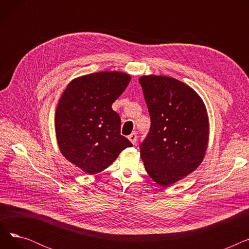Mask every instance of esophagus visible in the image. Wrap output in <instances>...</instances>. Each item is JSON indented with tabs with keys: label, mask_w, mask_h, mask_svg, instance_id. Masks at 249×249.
I'll list each match as a JSON object with an SVG mask.
<instances>
[{
	"label": "esophagus",
	"mask_w": 249,
	"mask_h": 249,
	"mask_svg": "<svg viewBox=\"0 0 249 249\" xmlns=\"http://www.w3.org/2000/svg\"><path fill=\"white\" fill-rule=\"evenodd\" d=\"M128 139H129L130 141H131L132 144H135L136 141H137V135H136V133L133 132V133L130 134V135L128 136Z\"/></svg>",
	"instance_id": "34e87169"
}]
</instances>
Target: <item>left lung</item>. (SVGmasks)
<instances>
[{"label": "left lung", "instance_id": "1", "mask_svg": "<svg viewBox=\"0 0 249 249\" xmlns=\"http://www.w3.org/2000/svg\"><path fill=\"white\" fill-rule=\"evenodd\" d=\"M151 126L140 145L149 177L172 186L203 161L209 142V118L201 97L188 85L165 75L139 77Z\"/></svg>", "mask_w": 249, "mask_h": 249}]
</instances>
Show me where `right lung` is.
<instances>
[{
	"label": "right lung",
	"mask_w": 249,
	"mask_h": 249,
	"mask_svg": "<svg viewBox=\"0 0 249 249\" xmlns=\"http://www.w3.org/2000/svg\"><path fill=\"white\" fill-rule=\"evenodd\" d=\"M130 80V74L116 71L78 76L58 101L54 127L59 150L88 175L104 171L132 146L121 135L120 116L112 109Z\"/></svg>",
	"instance_id": "1"
}]
</instances>
